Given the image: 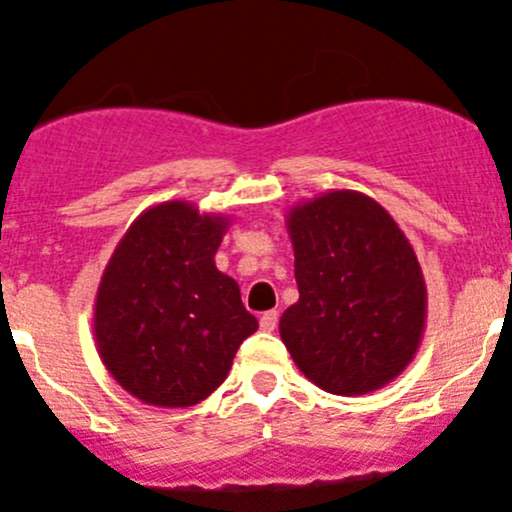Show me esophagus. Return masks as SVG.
I'll list each match as a JSON object with an SVG mask.
<instances>
[{"label":"esophagus","mask_w":512,"mask_h":512,"mask_svg":"<svg viewBox=\"0 0 512 512\" xmlns=\"http://www.w3.org/2000/svg\"><path fill=\"white\" fill-rule=\"evenodd\" d=\"M278 325V313L276 310H268V313L261 315V330L263 333H273Z\"/></svg>","instance_id":"1"}]
</instances>
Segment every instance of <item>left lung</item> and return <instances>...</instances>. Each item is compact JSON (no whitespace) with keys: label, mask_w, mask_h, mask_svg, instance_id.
Masks as SVG:
<instances>
[{"label":"left lung","mask_w":512,"mask_h":512,"mask_svg":"<svg viewBox=\"0 0 512 512\" xmlns=\"http://www.w3.org/2000/svg\"><path fill=\"white\" fill-rule=\"evenodd\" d=\"M286 226L300 298L278 330L293 362L330 394L382 389L424 337L426 283L412 244L382 204L355 189L295 204Z\"/></svg>","instance_id":"obj_1"}]
</instances>
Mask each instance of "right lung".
Returning a JSON list of instances; mask_svg holds the SVG:
<instances>
[{
    "mask_svg": "<svg viewBox=\"0 0 512 512\" xmlns=\"http://www.w3.org/2000/svg\"><path fill=\"white\" fill-rule=\"evenodd\" d=\"M229 224L172 199L145 209L115 246L98 283L93 340L110 377L140 402L199 404L258 330L239 283L214 263Z\"/></svg>",
    "mask_w": 512,
    "mask_h": 512,
    "instance_id": "1",
    "label": "right lung"
}]
</instances>
